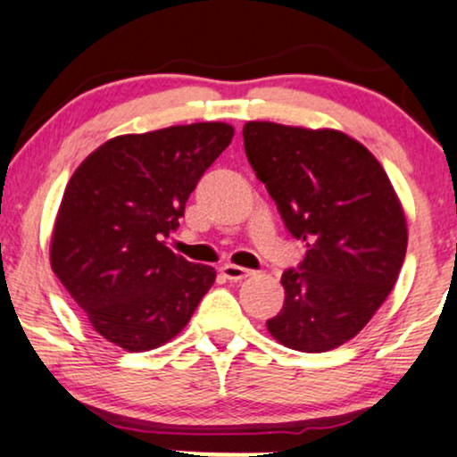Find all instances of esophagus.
<instances>
[{
  "instance_id": "obj_1",
  "label": "esophagus",
  "mask_w": 457,
  "mask_h": 457,
  "mask_svg": "<svg viewBox=\"0 0 457 457\" xmlns=\"http://www.w3.org/2000/svg\"><path fill=\"white\" fill-rule=\"evenodd\" d=\"M221 274L228 280L238 282V280L248 278V276L253 274V270H246V268H242V265H236V263H225L223 268H221Z\"/></svg>"
}]
</instances>
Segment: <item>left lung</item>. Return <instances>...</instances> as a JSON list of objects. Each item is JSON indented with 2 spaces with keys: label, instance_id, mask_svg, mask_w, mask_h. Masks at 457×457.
<instances>
[{
  "label": "left lung",
  "instance_id": "obj_1",
  "mask_svg": "<svg viewBox=\"0 0 457 457\" xmlns=\"http://www.w3.org/2000/svg\"><path fill=\"white\" fill-rule=\"evenodd\" d=\"M246 158L308 253L282 274L268 331L299 352L337 348L390 295L407 253V219L375 155L342 130L246 122Z\"/></svg>",
  "mask_w": 457,
  "mask_h": 457
}]
</instances>
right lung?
<instances>
[{
  "mask_svg": "<svg viewBox=\"0 0 457 457\" xmlns=\"http://www.w3.org/2000/svg\"><path fill=\"white\" fill-rule=\"evenodd\" d=\"M234 126L198 122L120 135L75 169L50 240V265L92 328L126 352L160 348L212 287L211 265L166 240Z\"/></svg>",
  "mask_w": 457,
  "mask_h": 457,
  "instance_id": "1",
  "label": "right lung"
}]
</instances>
